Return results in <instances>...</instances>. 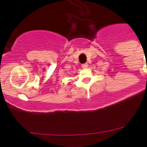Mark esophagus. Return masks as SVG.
I'll return each mask as SVG.
<instances>
[{
    "instance_id": "esophagus-1",
    "label": "esophagus",
    "mask_w": 147,
    "mask_h": 147,
    "mask_svg": "<svg viewBox=\"0 0 147 147\" xmlns=\"http://www.w3.org/2000/svg\"><path fill=\"white\" fill-rule=\"evenodd\" d=\"M88 67V64L87 63H84V64L82 65V68H87Z\"/></svg>"
}]
</instances>
